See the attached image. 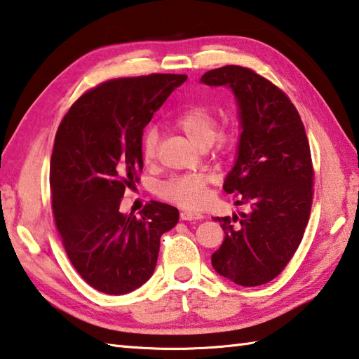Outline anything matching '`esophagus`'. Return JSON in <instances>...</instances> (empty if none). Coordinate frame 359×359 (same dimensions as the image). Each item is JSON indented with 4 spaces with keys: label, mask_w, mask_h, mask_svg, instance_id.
I'll return each mask as SVG.
<instances>
[{
    "label": "esophagus",
    "mask_w": 359,
    "mask_h": 359,
    "mask_svg": "<svg viewBox=\"0 0 359 359\" xmlns=\"http://www.w3.org/2000/svg\"><path fill=\"white\" fill-rule=\"evenodd\" d=\"M202 213L193 212V210H182L180 212V219L182 221H193V219H201Z\"/></svg>",
    "instance_id": "esophagus-1"
}]
</instances>
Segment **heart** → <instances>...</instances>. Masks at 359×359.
I'll use <instances>...</instances> for the list:
<instances>
[{
    "instance_id": "b5f03b06",
    "label": "heart",
    "mask_w": 359,
    "mask_h": 359,
    "mask_svg": "<svg viewBox=\"0 0 359 359\" xmlns=\"http://www.w3.org/2000/svg\"><path fill=\"white\" fill-rule=\"evenodd\" d=\"M182 132H184L188 140L194 146H205L212 144L215 136H217L218 123L215 116L204 107H190L182 111L177 119H175ZM224 140V138H221ZM157 141L158 132L157 128H147L142 136V158L144 161H152L157 154ZM207 177L202 174H187L179 175L168 180L160 188L161 196L188 208H198L204 204L207 199Z\"/></svg>"
}]
</instances>
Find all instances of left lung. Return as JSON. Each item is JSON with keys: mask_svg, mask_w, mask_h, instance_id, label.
I'll list each match as a JSON object with an SVG mask.
<instances>
[{"mask_svg": "<svg viewBox=\"0 0 359 359\" xmlns=\"http://www.w3.org/2000/svg\"><path fill=\"white\" fill-rule=\"evenodd\" d=\"M199 81L231 89L236 99L240 136L223 188L237 194V205H250L237 226L229 217L213 218L224 242L212 254V266L243 287L266 284L289 264L309 219L314 171L308 136L289 97L256 72L224 66Z\"/></svg>", "mask_w": 359, "mask_h": 359, "instance_id": "obj_1", "label": "left lung"}]
</instances>
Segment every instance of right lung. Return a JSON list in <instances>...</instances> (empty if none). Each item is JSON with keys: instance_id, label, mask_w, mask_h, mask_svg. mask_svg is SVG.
<instances>
[{"instance_id": "right-lung-1", "label": "right lung", "mask_w": 359, "mask_h": 359, "mask_svg": "<svg viewBox=\"0 0 359 359\" xmlns=\"http://www.w3.org/2000/svg\"><path fill=\"white\" fill-rule=\"evenodd\" d=\"M187 75L119 78L81 95L57 128L50 161L56 227L72 265L95 290L133 292L154 275L160 237L179 210L151 201L119 210L142 171V133Z\"/></svg>"}]
</instances>
